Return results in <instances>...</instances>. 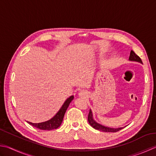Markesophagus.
<instances>
[{"mask_svg":"<svg viewBox=\"0 0 156 156\" xmlns=\"http://www.w3.org/2000/svg\"><path fill=\"white\" fill-rule=\"evenodd\" d=\"M78 94H79V97H84V98H86V97L88 96V94L87 93V91H85V90L80 91Z\"/></svg>","mask_w":156,"mask_h":156,"instance_id":"esophagus-1","label":"esophagus"}]
</instances>
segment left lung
<instances>
[{"mask_svg":"<svg viewBox=\"0 0 156 156\" xmlns=\"http://www.w3.org/2000/svg\"><path fill=\"white\" fill-rule=\"evenodd\" d=\"M129 60L133 61V62H139L141 63H143L141 58H140L138 55H136L135 52H134L133 51H130ZM88 123H89L90 126H92L93 128H94V129L98 130H100V131H103V132L115 133V132H118V131L123 129L122 127L118 128V129H114V128H109V127H108V126H103V125L97 123V122L93 119V113H92V111H91L90 109L89 113H88Z\"/></svg>","mask_w":156,"mask_h":156,"instance_id":"left-lung-1","label":"left lung"}]
</instances>
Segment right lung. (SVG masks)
<instances>
[{"mask_svg":"<svg viewBox=\"0 0 156 156\" xmlns=\"http://www.w3.org/2000/svg\"><path fill=\"white\" fill-rule=\"evenodd\" d=\"M73 99H74V96L73 95L69 97L68 99H67L66 101L64 102L63 105L62 106V108H61V109L59 110V112H58L55 114V115H54V117L52 118L51 120L41 123H32L30 122H27L30 124V125H32V126L41 130H51L53 129H57V128H59L60 126V125L62 124L65 113L67 110V109L68 108L69 103H71Z\"/></svg>","mask_w":156,"mask_h":156,"instance_id":"obj_1","label":"right lung"}]
</instances>
